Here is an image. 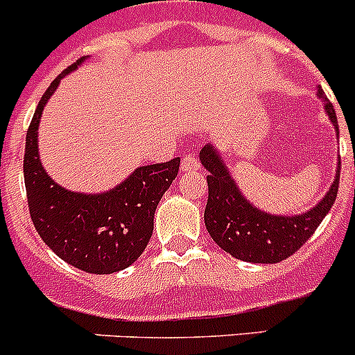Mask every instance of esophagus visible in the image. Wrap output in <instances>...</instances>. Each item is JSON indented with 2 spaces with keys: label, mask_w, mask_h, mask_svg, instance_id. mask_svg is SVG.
I'll list each match as a JSON object with an SVG mask.
<instances>
[{
  "label": "esophagus",
  "mask_w": 355,
  "mask_h": 355,
  "mask_svg": "<svg viewBox=\"0 0 355 355\" xmlns=\"http://www.w3.org/2000/svg\"><path fill=\"white\" fill-rule=\"evenodd\" d=\"M200 166L199 159L196 156L187 155L182 157V164H180V170L185 171V173H192V171H198Z\"/></svg>",
  "instance_id": "obj_1"
}]
</instances>
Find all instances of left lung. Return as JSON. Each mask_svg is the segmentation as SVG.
<instances>
[{
    "instance_id": "8db88e82",
    "label": "left lung",
    "mask_w": 355,
    "mask_h": 355,
    "mask_svg": "<svg viewBox=\"0 0 355 355\" xmlns=\"http://www.w3.org/2000/svg\"><path fill=\"white\" fill-rule=\"evenodd\" d=\"M316 96L323 101L324 113L330 118L338 139L335 110L321 85H318ZM199 159L209 171V196L204 209L206 230L225 252L247 263L275 264L292 256L304 242L309 241L314 230L330 213L338 192L340 157L336 161L335 178L320 202L299 214H275L259 209L245 198L216 146L211 142L204 146Z\"/></svg>"
}]
</instances>
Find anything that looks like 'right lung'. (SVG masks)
Returning a JSON list of instances; mask_svg holds the SVG:
<instances>
[{"mask_svg":"<svg viewBox=\"0 0 355 355\" xmlns=\"http://www.w3.org/2000/svg\"><path fill=\"white\" fill-rule=\"evenodd\" d=\"M87 58L63 70L42 94L27 130L24 178L28 211L44 244L71 266L111 275L139 259L155 228V211L180 166V157L137 166L113 189L98 194L75 192L48 175L39 156L42 111L62 78Z\"/></svg>","mask_w":355,"mask_h":355,"instance_id":"obj_1","label":"right lung"}]
</instances>
